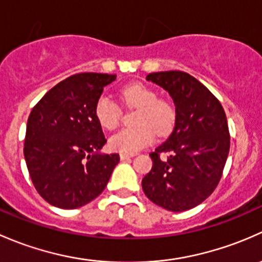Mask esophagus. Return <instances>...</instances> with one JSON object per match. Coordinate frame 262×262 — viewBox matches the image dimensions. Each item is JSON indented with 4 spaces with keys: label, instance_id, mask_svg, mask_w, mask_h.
<instances>
[{
    "label": "esophagus",
    "instance_id": "esophagus-1",
    "mask_svg": "<svg viewBox=\"0 0 262 262\" xmlns=\"http://www.w3.org/2000/svg\"><path fill=\"white\" fill-rule=\"evenodd\" d=\"M134 156V154H126V152H121L120 154V158L121 160H126V159H130Z\"/></svg>",
    "mask_w": 262,
    "mask_h": 262
}]
</instances>
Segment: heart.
<instances>
[{
	"mask_svg": "<svg viewBox=\"0 0 262 262\" xmlns=\"http://www.w3.org/2000/svg\"><path fill=\"white\" fill-rule=\"evenodd\" d=\"M122 103L127 108H137L136 127L123 128L110 139V146L120 152L134 154L152 142L155 134L166 136L177 122V108L169 99L159 98L158 92L141 83H131L120 90ZM94 116L99 125L112 131L118 127L122 110L110 96L102 94L94 104Z\"/></svg>",
	"mask_w": 262,
	"mask_h": 262,
	"instance_id": "obj_1",
	"label": "heart"
}]
</instances>
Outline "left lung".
<instances>
[{
	"label": "left lung",
	"instance_id": "8db88e82",
	"mask_svg": "<svg viewBox=\"0 0 262 262\" xmlns=\"http://www.w3.org/2000/svg\"><path fill=\"white\" fill-rule=\"evenodd\" d=\"M146 79L169 92L177 122L166 141L150 152L152 168L142 179V189L168 211H188L220 183L230 151L227 117L214 94L188 73H150Z\"/></svg>",
	"mask_w": 262,
	"mask_h": 262
}]
</instances>
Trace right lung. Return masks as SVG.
<instances>
[{
	"instance_id": "add662e5",
	"label": "right lung",
	"mask_w": 262,
	"mask_h": 262,
	"mask_svg": "<svg viewBox=\"0 0 262 262\" xmlns=\"http://www.w3.org/2000/svg\"><path fill=\"white\" fill-rule=\"evenodd\" d=\"M116 74L79 73L53 87L34 106L24 155L37 193L54 207L74 209L106 188L118 154H99L107 140L94 104Z\"/></svg>"
}]
</instances>
